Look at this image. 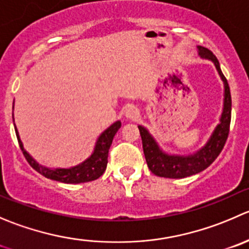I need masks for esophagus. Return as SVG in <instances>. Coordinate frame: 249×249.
Segmentation results:
<instances>
[{"label": "esophagus", "mask_w": 249, "mask_h": 249, "mask_svg": "<svg viewBox=\"0 0 249 249\" xmlns=\"http://www.w3.org/2000/svg\"><path fill=\"white\" fill-rule=\"evenodd\" d=\"M139 115H140L139 109H137L136 107H134V106H131V107H129L126 110H125V117L130 120L137 119V118H139Z\"/></svg>", "instance_id": "1"}]
</instances>
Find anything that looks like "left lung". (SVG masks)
<instances>
[{"label": "left lung", "instance_id": "left-lung-1", "mask_svg": "<svg viewBox=\"0 0 249 249\" xmlns=\"http://www.w3.org/2000/svg\"><path fill=\"white\" fill-rule=\"evenodd\" d=\"M198 54L201 58L212 60L224 83V108L220 117V123L215 126L207 143L202 148L189 156H176L164 152L158 146L154 137L146 127L139 125L140 135L142 139L144 158L149 170L157 176L169 178H182L195 175L208 168L223 151L229 136L231 122V93L226 78L221 73L220 64L215 55L208 48L198 46Z\"/></svg>", "mask_w": 249, "mask_h": 249}]
</instances>
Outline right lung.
<instances>
[{"label": "right lung", "instance_id": "add662e5", "mask_svg": "<svg viewBox=\"0 0 249 249\" xmlns=\"http://www.w3.org/2000/svg\"><path fill=\"white\" fill-rule=\"evenodd\" d=\"M122 126V123L118 120L114 124L110 125L108 129H106L96 142L95 149H93L92 154L86 160L80 163L79 165L71 166V168H57L51 169L46 168V166L40 165L28 152L24 149L23 142H21L20 137H19L18 130H17L16 125V135L18 139L19 146H20L21 152H23L24 157L26 160L29 161L31 166L35 169L37 173L43 175L45 178H51V180L59 181V182L64 183H81V182H89V181H93L96 178H100L103 173H105L106 168H107L108 163V152H109L110 144H112L113 139H114L115 134L118 130Z\"/></svg>", "mask_w": 249, "mask_h": 249}]
</instances>
